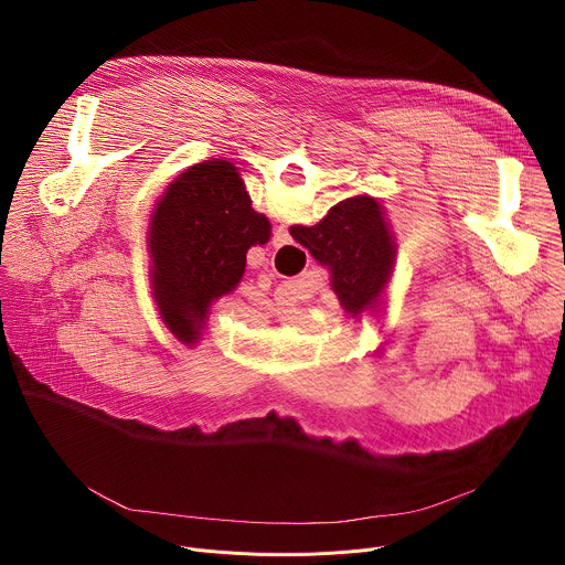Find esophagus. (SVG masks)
Listing matches in <instances>:
<instances>
[{
	"label": "esophagus",
	"mask_w": 565,
	"mask_h": 565,
	"mask_svg": "<svg viewBox=\"0 0 565 565\" xmlns=\"http://www.w3.org/2000/svg\"><path fill=\"white\" fill-rule=\"evenodd\" d=\"M286 244H290V234H288V227L286 225H279L277 230H275V236H273V246H286Z\"/></svg>",
	"instance_id": "34e87169"
}]
</instances>
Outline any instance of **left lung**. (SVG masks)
Returning <instances> with one entry per match:
<instances>
[{
    "mask_svg": "<svg viewBox=\"0 0 565 565\" xmlns=\"http://www.w3.org/2000/svg\"><path fill=\"white\" fill-rule=\"evenodd\" d=\"M270 234L230 160H201L166 188L147 225L149 281L160 319L179 342H201L212 303L238 286L248 250L268 244Z\"/></svg>",
    "mask_w": 565,
    "mask_h": 565,
    "instance_id": "obj_1",
    "label": "left lung"
}]
</instances>
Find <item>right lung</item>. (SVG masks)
Here are the masks:
<instances>
[{
    "label": "right lung",
    "mask_w": 565,
    "mask_h": 565,
    "mask_svg": "<svg viewBox=\"0 0 565 565\" xmlns=\"http://www.w3.org/2000/svg\"><path fill=\"white\" fill-rule=\"evenodd\" d=\"M290 234L329 268L331 286L353 319H362L364 312L382 315L397 246L377 199L369 194L344 199L317 225H292Z\"/></svg>",
    "instance_id": "add662e5"
}]
</instances>
